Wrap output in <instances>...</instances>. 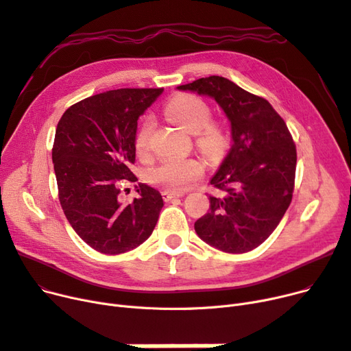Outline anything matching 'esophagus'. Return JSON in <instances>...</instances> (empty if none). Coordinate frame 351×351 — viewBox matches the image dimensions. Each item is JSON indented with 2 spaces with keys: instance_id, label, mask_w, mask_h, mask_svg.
Instances as JSON below:
<instances>
[{
  "instance_id": "34e87169",
  "label": "esophagus",
  "mask_w": 351,
  "mask_h": 351,
  "mask_svg": "<svg viewBox=\"0 0 351 351\" xmlns=\"http://www.w3.org/2000/svg\"><path fill=\"white\" fill-rule=\"evenodd\" d=\"M184 193H179V192H171V191H163L162 192V196H163V199L167 202V201H171V199H173V197H178V196H182Z\"/></svg>"
}]
</instances>
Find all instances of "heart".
I'll list each match as a JSON object with an SVG mask.
<instances>
[{"label":"heart","mask_w":351,"mask_h":351,"mask_svg":"<svg viewBox=\"0 0 351 351\" xmlns=\"http://www.w3.org/2000/svg\"><path fill=\"white\" fill-rule=\"evenodd\" d=\"M165 114L179 128L189 133H196V146L201 149L202 154L215 156L223 150L226 145L225 132L219 123L210 120V108L201 97L193 95H178L167 101ZM150 129V120H145L136 133L134 149L139 156L147 155ZM204 172V163L195 158L165 159L149 171L147 178L149 182L165 191L182 192L202 178Z\"/></svg>","instance_id":"obj_1"}]
</instances>
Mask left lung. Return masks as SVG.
<instances>
[{"label": "left lung", "mask_w": 351, "mask_h": 351, "mask_svg": "<svg viewBox=\"0 0 351 351\" xmlns=\"http://www.w3.org/2000/svg\"><path fill=\"white\" fill-rule=\"evenodd\" d=\"M215 99L231 121L232 146L210 185L208 213L195 222L202 241L242 254L272 234L293 199L297 149L282 117L264 97L219 75L179 86Z\"/></svg>", "instance_id": "1"}]
</instances>
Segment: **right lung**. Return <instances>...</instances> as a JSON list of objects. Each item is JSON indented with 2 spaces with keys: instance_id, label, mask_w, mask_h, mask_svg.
I'll return each mask as SVG.
<instances>
[{
  "instance_id": "obj_1",
  "label": "right lung",
  "mask_w": 351,
  "mask_h": 351,
  "mask_svg": "<svg viewBox=\"0 0 351 351\" xmlns=\"http://www.w3.org/2000/svg\"><path fill=\"white\" fill-rule=\"evenodd\" d=\"M163 88H117L75 103L60 119L53 145L58 199L73 230L87 245L116 255L154 232L163 199L139 184L133 202L119 201L120 186L138 178L134 138L139 116Z\"/></svg>"
}]
</instances>
